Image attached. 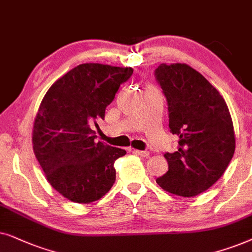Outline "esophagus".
<instances>
[{
    "instance_id": "esophagus-1",
    "label": "esophagus",
    "mask_w": 252,
    "mask_h": 252,
    "mask_svg": "<svg viewBox=\"0 0 252 252\" xmlns=\"http://www.w3.org/2000/svg\"><path fill=\"white\" fill-rule=\"evenodd\" d=\"M133 153L137 154V156H140V157H144V158H147L150 156V152L149 151H139V150H133Z\"/></svg>"
}]
</instances>
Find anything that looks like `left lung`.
I'll list each match as a JSON object with an SVG mask.
<instances>
[{
    "label": "left lung",
    "instance_id": "1",
    "mask_svg": "<svg viewBox=\"0 0 252 252\" xmlns=\"http://www.w3.org/2000/svg\"><path fill=\"white\" fill-rule=\"evenodd\" d=\"M154 76L168 105L170 132L179 137L177 151L165 154L168 172L157 183L177 196H197L222 176L234 156L229 109L216 87L188 64L162 63Z\"/></svg>",
    "mask_w": 252,
    "mask_h": 252
}]
</instances>
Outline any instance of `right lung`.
<instances>
[{
    "mask_svg": "<svg viewBox=\"0 0 252 252\" xmlns=\"http://www.w3.org/2000/svg\"><path fill=\"white\" fill-rule=\"evenodd\" d=\"M132 68L83 63L56 80L33 126V151L54 189L75 203L95 202L116 179L114 162L126 152L96 142L93 126L105 119Z\"/></svg>",
    "mask_w": 252,
    "mask_h": 252,
    "instance_id": "right-lung-1",
    "label": "right lung"
}]
</instances>
